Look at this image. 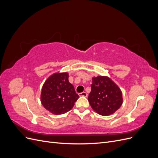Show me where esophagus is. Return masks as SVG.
<instances>
[{"instance_id":"34e87169","label":"esophagus","mask_w":158,"mask_h":158,"mask_svg":"<svg viewBox=\"0 0 158 158\" xmlns=\"http://www.w3.org/2000/svg\"><path fill=\"white\" fill-rule=\"evenodd\" d=\"M78 95H79V96H83V97H87L88 96V94L86 92H85L80 93Z\"/></svg>"}]
</instances>
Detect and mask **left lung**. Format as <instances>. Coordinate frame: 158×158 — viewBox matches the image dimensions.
<instances>
[{
    "mask_svg": "<svg viewBox=\"0 0 158 158\" xmlns=\"http://www.w3.org/2000/svg\"><path fill=\"white\" fill-rule=\"evenodd\" d=\"M88 102L94 111L100 115H111L122 106V91L108 76L93 77Z\"/></svg>",
    "mask_w": 158,
    "mask_h": 158,
    "instance_id": "8db88e82",
    "label": "left lung"
}]
</instances>
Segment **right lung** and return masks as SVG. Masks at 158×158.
<instances>
[{
    "label": "right lung",
    "mask_w": 158,
    "mask_h": 158,
    "mask_svg": "<svg viewBox=\"0 0 158 158\" xmlns=\"http://www.w3.org/2000/svg\"><path fill=\"white\" fill-rule=\"evenodd\" d=\"M41 104L52 114H64L73 108L79 98L73 85L69 81L68 73H55L44 82L41 93Z\"/></svg>",
    "instance_id": "obj_1"
}]
</instances>
